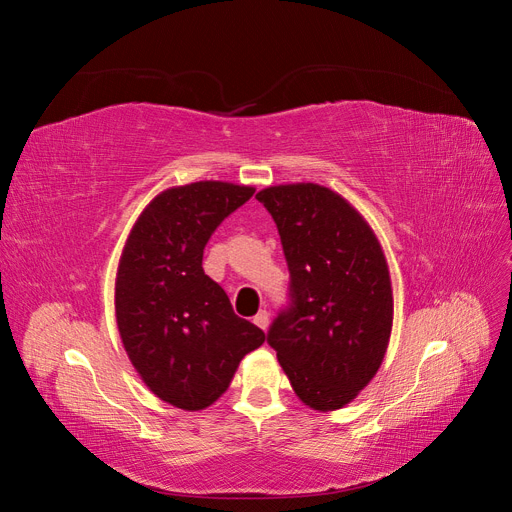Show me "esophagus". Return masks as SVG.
<instances>
[{"label": "esophagus", "mask_w": 512, "mask_h": 512, "mask_svg": "<svg viewBox=\"0 0 512 512\" xmlns=\"http://www.w3.org/2000/svg\"><path fill=\"white\" fill-rule=\"evenodd\" d=\"M254 322H256V327H260L262 331H267V327H269V312H267V309H260V312L254 316Z\"/></svg>", "instance_id": "obj_1"}]
</instances>
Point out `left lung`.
<instances>
[{
	"instance_id": "8db88e82",
	"label": "left lung",
	"mask_w": 512,
	"mask_h": 512,
	"mask_svg": "<svg viewBox=\"0 0 512 512\" xmlns=\"http://www.w3.org/2000/svg\"><path fill=\"white\" fill-rule=\"evenodd\" d=\"M256 198L280 232L290 271V303L267 342L305 406L344 408L389 346L393 290L382 247L363 215L324 185H273Z\"/></svg>"
}]
</instances>
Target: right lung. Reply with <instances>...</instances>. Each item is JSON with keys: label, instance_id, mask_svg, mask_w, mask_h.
I'll use <instances>...</instances> for the list:
<instances>
[{"label": "right lung", "instance_id": "1", "mask_svg": "<svg viewBox=\"0 0 512 512\" xmlns=\"http://www.w3.org/2000/svg\"><path fill=\"white\" fill-rule=\"evenodd\" d=\"M250 185L196 181L158 194L136 220L115 282L123 348L153 395L181 410H205L247 352L265 342L239 318L224 288L203 271V252Z\"/></svg>", "mask_w": 512, "mask_h": 512}]
</instances>
